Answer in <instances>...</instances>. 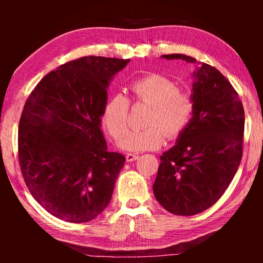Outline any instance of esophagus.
<instances>
[{
	"label": "esophagus",
	"instance_id": "34e87169",
	"mask_svg": "<svg viewBox=\"0 0 263 263\" xmlns=\"http://www.w3.org/2000/svg\"><path fill=\"white\" fill-rule=\"evenodd\" d=\"M138 158H139V155L135 154V153H127V154H126V161H127V162L135 161V160H137Z\"/></svg>",
	"mask_w": 263,
	"mask_h": 263
}]
</instances>
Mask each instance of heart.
<instances>
[{"instance_id":"heart-1","label":"heart","mask_w":263,"mask_h":263,"mask_svg":"<svg viewBox=\"0 0 263 263\" xmlns=\"http://www.w3.org/2000/svg\"><path fill=\"white\" fill-rule=\"evenodd\" d=\"M131 101L151 105L145 130H136L124 137L128 128L130 101L122 94L111 96L103 110V124L123 149L132 152L158 149L166 137L174 139L182 135L194 114L190 94L177 90L174 81L160 74H148L128 86Z\"/></svg>"}]
</instances>
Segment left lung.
Here are the masks:
<instances>
[{
  "instance_id": "left-lung-1",
  "label": "left lung",
  "mask_w": 263,
  "mask_h": 263,
  "mask_svg": "<svg viewBox=\"0 0 263 263\" xmlns=\"http://www.w3.org/2000/svg\"><path fill=\"white\" fill-rule=\"evenodd\" d=\"M162 58L197 62L179 53ZM194 75L193 118L174 147L160 157L153 184L157 201L177 216H194L212 206L229 188L242 158L245 112L238 92L204 62Z\"/></svg>"
}]
</instances>
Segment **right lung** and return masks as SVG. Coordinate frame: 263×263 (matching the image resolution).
<instances>
[{
  "label": "right lung",
  "mask_w": 263,
  "mask_h": 263,
  "mask_svg": "<svg viewBox=\"0 0 263 263\" xmlns=\"http://www.w3.org/2000/svg\"><path fill=\"white\" fill-rule=\"evenodd\" d=\"M130 59L83 57L42 79L18 125V161L31 195L52 216L87 222L108 206L125 162L101 131L106 88Z\"/></svg>",
  "instance_id": "right-lung-1"
}]
</instances>
